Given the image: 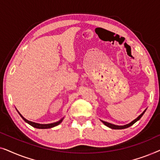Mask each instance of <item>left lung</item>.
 Masks as SVG:
<instances>
[{"label": "left lung", "mask_w": 160, "mask_h": 160, "mask_svg": "<svg viewBox=\"0 0 160 160\" xmlns=\"http://www.w3.org/2000/svg\"><path fill=\"white\" fill-rule=\"evenodd\" d=\"M146 111V109L145 111H143V113H141V115L140 116H138V117L136 119H134L133 120L132 122H131L130 123H129V124H125V125H122V126H119V125H115V124H111V123H108V122H104V121H102L101 120V122H102V123H103L106 126H107V127H108V128H111V129H114V130H121V129H125V128H129V127H130V126H132L133 124H135V122H136L137 121H138V120L141 119V118L142 117V116L143 115V113H145V111Z\"/></svg>", "instance_id": "obj_1"}]
</instances>
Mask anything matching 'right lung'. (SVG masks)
I'll use <instances>...</instances> for the list:
<instances>
[{"label":"right lung","instance_id":"1","mask_svg":"<svg viewBox=\"0 0 160 160\" xmlns=\"http://www.w3.org/2000/svg\"><path fill=\"white\" fill-rule=\"evenodd\" d=\"M18 113H19V114L20 115V117L22 118V119L24 120V121H25V122H27L28 124H29L30 125L33 127V128H38V129H48V128H54V127L58 126V124H60L61 122H62L63 119H64V118H62V119L59 120L58 122H54V123H51V124H38V123H36V122H32L28 121V119H26L25 118H24L22 116V114L19 112V111H18Z\"/></svg>","mask_w":160,"mask_h":160}]
</instances>
